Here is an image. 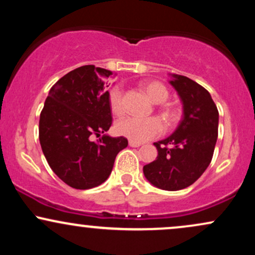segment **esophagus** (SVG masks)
I'll use <instances>...</instances> for the list:
<instances>
[{
    "label": "esophagus",
    "instance_id": "34e87169",
    "mask_svg": "<svg viewBox=\"0 0 255 255\" xmlns=\"http://www.w3.org/2000/svg\"><path fill=\"white\" fill-rule=\"evenodd\" d=\"M129 146H131V147H139V146H141V142H136V141H133V140H129Z\"/></svg>",
    "mask_w": 255,
    "mask_h": 255
}]
</instances>
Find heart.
I'll list each match as a JSON object with an SVG mask.
<instances>
[{
	"instance_id": "1",
	"label": "heart",
	"mask_w": 255,
	"mask_h": 255,
	"mask_svg": "<svg viewBox=\"0 0 255 255\" xmlns=\"http://www.w3.org/2000/svg\"><path fill=\"white\" fill-rule=\"evenodd\" d=\"M145 95L153 103H164L169 98V90L160 81H148L144 85ZM110 109L115 115H121L125 110L124 96L119 87H114L109 92ZM160 115L165 124L174 125L180 118V111L175 105H165L160 110ZM115 130L119 135L128 137L136 142H142L159 135L163 131V124L159 119H139L134 116L121 119L116 122Z\"/></svg>"
}]
</instances>
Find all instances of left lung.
Returning a JSON list of instances; mask_svg holds the SVG:
<instances>
[{
  "label": "left lung",
  "instance_id": "8db88e82",
  "mask_svg": "<svg viewBox=\"0 0 255 255\" xmlns=\"http://www.w3.org/2000/svg\"><path fill=\"white\" fill-rule=\"evenodd\" d=\"M170 84L183 103L177 129L154 142L158 156L144 175L164 191H180L198 180L211 163L218 136V109L209 91L192 79L174 74Z\"/></svg>",
  "mask_w": 255,
  "mask_h": 255
}]
</instances>
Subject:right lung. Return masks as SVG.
<instances>
[{"label":"right lung","mask_w":255,"mask_h":255,"mask_svg":"<svg viewBox=\"0 0 255 255\" xmlns=\"http://www.w3.org/2000/svg\"><path fill=\"white\" fill-rule=\"evenodd\" d=\"M113 74L93 64L67 73L49 91L39 118V141L52 171L75 189H90L109 177L124 136H99L113 124L104 78Z\"/></svg>","instance_id":"add662e5"}]
</instances>
